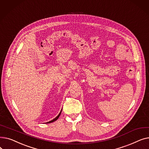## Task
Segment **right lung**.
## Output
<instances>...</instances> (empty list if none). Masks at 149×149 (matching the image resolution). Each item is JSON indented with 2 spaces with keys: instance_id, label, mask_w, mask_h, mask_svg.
<instances>
[{
  "instance_id": "add662e5",
  "label": "right lung",
  "mask_w": 149,
  "mask_h": 149,
  "mask_svg": "<svg viewBox=\"0 0 149 149\" xmlns=\"http://www.w3.org/2000/svg\"><path fill=\"white\" fill-rule=\"evenodd\" d=\"M62 111V110H61ZM61 112H60V113L58 114V115L57 116V117H56V118H55L54 120H51V121H49V122H47V123H46V124H48V123H52V122H54V121H56L58 118V117L60 116V114H61Z\"/></svg>"
}]
</instances>
